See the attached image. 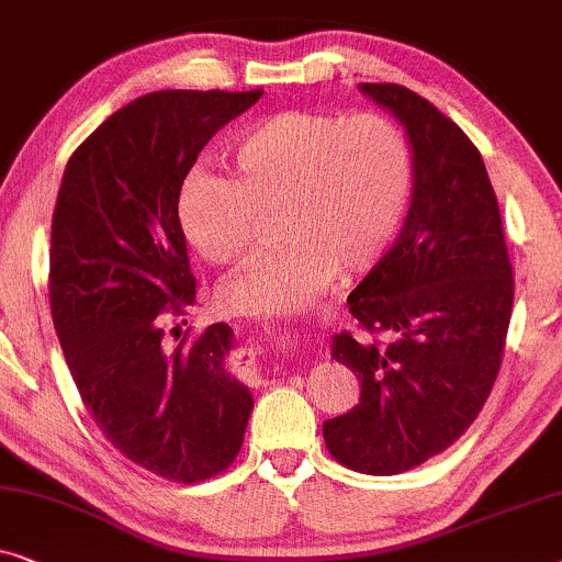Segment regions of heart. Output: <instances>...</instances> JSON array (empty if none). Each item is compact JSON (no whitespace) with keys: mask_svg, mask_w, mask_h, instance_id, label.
Returning <instances> with one entry per match:
<instances>
[{"mask_svg":"<svg viewBox=\"0 0 562 562\" xmlns=\"http://www.w3.org/2000/svg\"><path fill=\"white\" fill-rule=\"evenodd\" d=\"M232 178L195 168L178 191V221L211 265H239L267 218L282 241L218 290L236 315H278L336 272L374 267L407 213L415 155L397 122L376 112L290 109L249 126L228 149Z\"/></svg>","mask_w":562,"mask_h":562,"instance_id":"1","label":"heart"}]
</instances>
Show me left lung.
Returning <instances> with one entry per match:
<instances>
[{
	"instance_id": "1",
	"label": "left lung",
	"mask_w": 562,
	"mask_h": 562,
	"mask_svg": "<svg viewBox=\"0 0 562 562\" xmlns=\"http://www.w3.org/2000/svg\"><path fill=\"white\" fill-rule=\"evenodd\" d=\"M359 89L405 124L415 183L400 239L349 295L371 338L334 336L361 400L323 423V438L346 469L394 476L476 420L502 367L515 278L492 180L461 126L400 83Z\"/></svg>"
}]
</instances>
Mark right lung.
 I'll return each instance as SVG.
<instances>
[{"label": "right lung", "instance_id": "obj_1", "mask_svg": "<svg viewBox=\"0 0 562 562\" xmlns=\"http://www.w3.org/2000/svg\"><path fill=\"white\" fill-rule=\"evenodd\" d=\"M259 97L172 89L130 101L70 155L53 211L47 290L83 407L122 456L176 484L224 473L255 405L226 371V323L169 336L195 303L180 183Z\"/></svg>", "mask_w": 562, "mask_h": 562}]
</instances>
